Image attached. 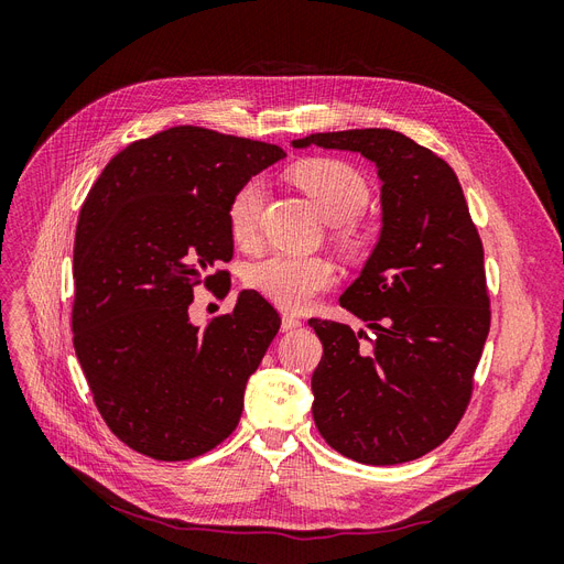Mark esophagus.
<instances>
[{
	"label": "esophagus",
	"instance_id": "1",
	"mask_svg": "<svg viewBox=\"0 0 564 564\" xmlns=\"http://www.w3.org/2000/svg\"><path fill=\"white\" fill-rule=\"evenodd\" d=\"M282 332H294V329H299L301 327V319L296 317V315H289V313H284L282 315Z\"/></svg>",
	"mask_w": 564,
	"mask_h": 564
}]
</instances>
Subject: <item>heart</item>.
<instances>
[{
    "label": "heart",
    "mask_w": 564,
    "mask_h": 564,
    "mask_svg": "<svg viewBox=\"0 0 564 564\" xmlns=\"http://www.w3.org/2000/svg\"><path fill=\"white\" fill-rule=\"evenodd\" d=\"M294 181L313 199L324 220H329L340 247L360 253L371 245L373 228L360 216L369 202V183L360 169L332 158L305 160L294 166ZM263 199L265 183L261 176L247 178L232 193L228 202V228L237 245L249 247L259 237ZM334 280V265L322 256L272 253L249 270L253 292L284 311L305 308Z\"/></svg>",
    "instance_id": "heart-1"
}]
</instances>
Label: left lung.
I'll return each mask as SVG.
<instances>
[{
	"instance_id": "1",
	"label": "left lung",
	"mask_w": 564,
	"mask_h": 564,
	"mask_svg": "<svg viewBox=\"0 0 564 564\" xmlns=\"http://www.w3.org/2000/svg\"><path fill=\"white\" fill-rule=\"evenodd\" d=\"M292 145L360 152L383 183L379 242L338 299L373 338L308 322L324 348L313 373L315 425L360 464L414 460L464 416L489 334L485 251L464 191L445 160L392 129L311 133Z\"/></svg>"
}]
</instances>
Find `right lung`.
Masks as SVG:
<instances>
[{
  "label": "right lung",
  "mask_w": 564,
  "mask_h": 564,
  "mask_svg": "<svg viewBox=\"0 0 564 564\" xmlns=\"http://www.w3.org/2000/svg\"><path fill=\"white\" fill-rule=\"evenodd\" d=\"M284 155L172 127L117 152L89 191L75 235L73 344L100 416L127 447L187 460L237 429L280 315L251 289L207 327L187 305L197 284L228 278L214 268L232 259V193Z\"/></svg>",
  "instance_id": "add662e5"
}]
</instances>
